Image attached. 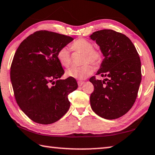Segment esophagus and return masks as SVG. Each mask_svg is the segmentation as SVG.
<instances>
[{
  "mask_svg": "<svg viewBox=\"0 0 155 155\" xmlns=\"http://www.w3.org/2000/svg\"><path fill=\"white\" fill-rule=\"evenodd\" d=\"M84 81H78V84L79 86H82L83 84H84Z\"/></svg>",
  "mask_w": 155,
  "mask_h": 155,
  "instance_id": "esophagus-1",
  "label": "esophagus"
}]
</instances>
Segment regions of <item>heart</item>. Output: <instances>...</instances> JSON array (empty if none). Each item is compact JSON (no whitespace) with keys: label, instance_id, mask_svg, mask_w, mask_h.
Masks as SVG:
<instances>
[{"label":"heart","instance_id":"b5f03b06","mask_svg":"<svg viewBox=\"0 0 155 155\" xmlns=\"http://www.w3.org/2000/svg\"><path fill=\"white\" fill-rule=\"evenodd\" d=\"M71 50L74 52H81L84 54L82 63L81 67H72L66 71V75L68 77L84 80L91 75L93 72L92 67L87 63L94 66H98L102 63L103 59V53L100 48H94L93 43L86 38H79L75 40L71 45ZM57 58L63 67L68 68L71 64V55L69 49L66 47L61 48L57 53Z\"/></svg>","mask_w":155,"mask_h":155}]
</instances>
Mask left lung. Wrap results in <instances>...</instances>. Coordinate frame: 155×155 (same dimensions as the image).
<instances>
[{"label":"left lung","instance_id":"obj_1","mask_svg":"<svg viewBox=\"0 0 155 155\" xmlns=\"http://www.w3.org/2000/svg\"><path fill=\"white\" fill-rule=\"evenodd\" d=\"M90 38L96 40L104 56L96 75L107 77L103 81L90 78L94 87L90 95L91 108L104 119H117L136 101L142 80L140 59L129 38L120 32L102 30Z\"/></svg>","mask_w":155,"mask_h":155}]
</instances>
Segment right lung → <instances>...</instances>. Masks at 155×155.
<instances>
[{
  "label": "right lung",
  "instance_id": "add662e5",
  "mask_svg": "<svg viewBox=\"0 0 155 155\" xmlns=\"http://www.w3.org/2000/svg\"><path fill=\"white\" fill-rule=\"evenodd\" d=\"M74 40L56 32L40 30L20 44L11 65V81L17 104L31 120L51 124L70 107L68 95L78 88L75 78L59 80L64 70L57 58L61 48Z\"/></svg>",
  "mask_w": 155,
  "mask_h": 155
}]
</instances>
